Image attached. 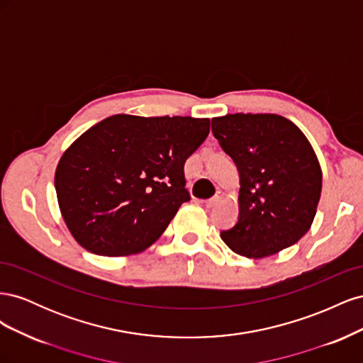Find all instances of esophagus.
<instances>
[{
  "label": "esophagus",
  "instance_id": "esophagus-1",
  "mask_svg": "<svg viewBox=\"0 0 363 363\" xmlns=\"http://www.w3.org/2000/svg\"><path fill=\"white\" fill-rule=\"evenodd\" d=\"M221 200H223V195H221V192H218V194L213 196V199L204 201V206H206L207 208H212V207H215Z\"/></svg>",
  "mask_w": 363,
  "mask_h": 363
}]
</instances>
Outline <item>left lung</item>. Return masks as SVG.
Listing matches in <instances>:
<instances>
[{
    "mask_svg": "<svg viewBox=\"0 0 363 363\" xmlns=\"http://www.w3.org/2000/svg\"><path fill=\"white\" fill-rule=\"evenodd\" d=\"M212 131L239 169V219L221 232L227 247L263 259L298 242L313 223L323 188L309 139L274 113L218 116Z\"/></svg>",
    "mask_w": 363,
    "mask_h": 363,
    "instance_id": "left-lung-1",
    "label": "left lung"
}]
</instances>
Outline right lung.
<instances>
[{
    "instance_id": "1",
    "label": "right lung",
    "mask_w": 363,
    "mask_h": 363,
    "mask_svg": "<svg viewBox=\"0 0 363 363\" xmlns=\"http://www.w3.org/2000/svg\"><path fill=\"white\" fill-rule=\"evenodd\" d=\"M208 131V118L127 113L86 130L54 174L60 213L77 242L107 257L155 244L189 201L184 162Z\"/></svg>"
}]
</instances>
